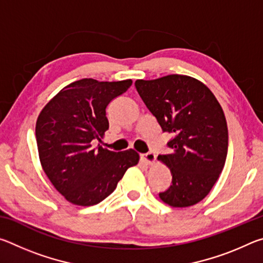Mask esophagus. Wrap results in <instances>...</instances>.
Listing matches in <instances>:
<instances>
[{"mask_svg":"<svg viewBox=\"0 0 263 263\" xmlns=\"http://www.w3.org/2000/svg\"><path fill=\"white\" fill-rule=\"evenodd\" d=\"M140 159L144 161L146 164H151L154 162L155 160V154L153 152H148V153H145V154H141L140 155Z\"/></svg>","mask_w":263,"mask_h":263,"instance_id":"34e87169","label":"esophagus"}]
</instances>
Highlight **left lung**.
Here are the masks:
<instances>
[{
  "label": "left lung",
  "instance_id": "obj_1",
  "mask_svg": "<svg viewBox=\"0 0 263 263\" xmlns=\"http://www.w3.org/2000/svg\"><path fill=\"white\" fill-rule=\"evenodd\" d=\"M138 94L162 132L171 133V153L158 159L172 173L159 197L174 208L191 206L210 193L224 168L229 147L225 115L205 84L186 75L137 80Z\"/></svg>",
  "mask_w": 263,
  "mask_h": 263
}]
</instances>
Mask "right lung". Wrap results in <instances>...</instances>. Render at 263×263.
<instances>
[{
	"mask_svg": "<svg viewBox=\"0 0 263 263\" xmlns=\"http://www.w3.org/2000/svg\"><path fill=\"white\" fill-rule=\"evenodd\" d=\"M131 84L132 80H79L60 90L38 116L35 139L44 172L75 205L90 206L103 201L127 168L139 161V154L132 148L112 152L91 145L109 128L106 106Z\"/></svg>",
	"mask_w": 263,
	"mask_h": 263,
	"instance_id": "right-lung-1",
	"label": "right lung"
}]
</instances>
